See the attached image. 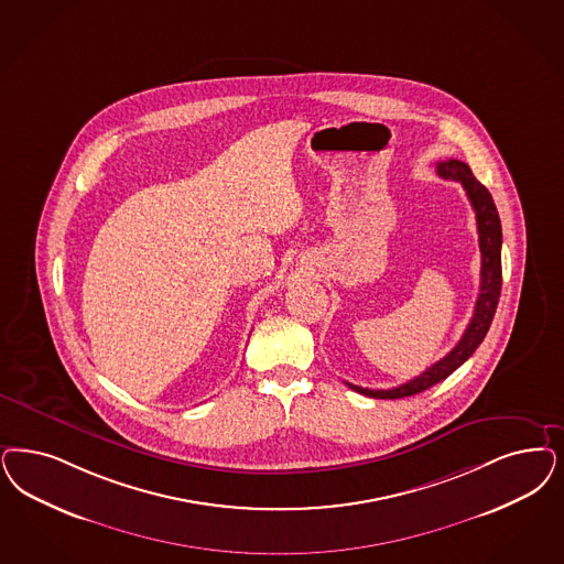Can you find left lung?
<instances>
[{
	"label": "left lung",
	"instance_id": "8db88e82",
	"mask_svg": "<svg viewBox=\"0 0 564 564\" xmlns=\"http://www.w3.org/2000/svg\"><path fill=\"white\" fill-rule=\"evenodd\" d=\"M437 175L449 181H460L465 187L466 195L470 199V206L477 216V234H479V250H481V288L479 297L475 304L473 318L466 327L465 335L454 346V350L446 354L440 362L423 370L419 377L410 379L406 383L391 389H367L360 386H351L354 391L379 398V400H398L409 398L414 393H421L425 389L433 388L435 383L444 381L454 370L466 362L473 351L479 348V344L486 339L489 325L494 321V314L498 308L500 290H502V225L500 216L496 210V204L491 194L487 192L486 185H481L468 169V164L460 160H446L437 164Z\"/></svg>",
	"mask_w": 564,
	"mask_h": 564
}]
</instances>
